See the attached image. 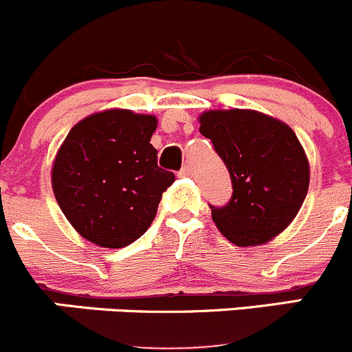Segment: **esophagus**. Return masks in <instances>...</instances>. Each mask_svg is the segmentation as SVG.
Returning a JSON list of instances; mask_svg holds the SVG:
<instances>
[{"mask_svg":"<svg viewBox=\"0 0 352 352\" xmlns=\"http://www.w3.org/2000/svg\"><path fill=\"white\" fill-rule=\"evenodd\" d=\"M191 175V168L188 164H184L183 168L179 169V171H177V176H181V177H186V176H190Z\"/></svg>","mask_w":352,"mask_h":352,"instance_id":"obj_1","label":"esophagus"}]
</instances>
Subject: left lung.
Here are the masks:
<instances>
[{
  "label": "left lung",
  "mask_w": 352,
  "mask_h": 352,
  "mask_svg": "<svg viewBox=\"0 0 352 352\" xmlns=\"http://www.w3.org/2000/svg\"><path fill=\"white\" fill-rule=\"evenodd\" d=\"M200 133L231 176V200L212 208L219 231L238 246L267 243L283 232L308 193L309 166L287 124L248 109L207 111Z\"/></svg>",
  "instance_id": "obj_1"
}]
</instances>
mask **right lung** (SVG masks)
Instances as JSON below:
<instances>
[{
	"mask_svg": "<svg viewBox=\"0 0 352 352\" xmlns=\"http://www.w3.org/2000/svg\"><path fill=\"white\" fill-rule=\"evenodd\" d=\"M157 120L128 109L92 114L69 130L53 166V190L69 224L104 248L140 238L175 173L157 164Z\"/></svg>",
	"mask_w": 352,
	"mask_h": 352,
	"instance_id": "obj_1",
	"label": "right lung"
}]
</instances>
